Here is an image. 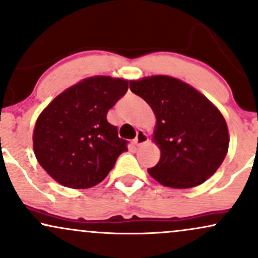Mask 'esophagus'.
<instances>
[{
	"label": "esophagus",
	"mask_w": 258,
	"mask_h": 258,
	"mask_svg": "<svg viewBox=\"0 0 258 258\" xmlns=\"http://www.w3.org/2000/svg\"><path fill=\"white\" fill-rule=\"evenodd\" d=\"M149 142V138H148V136L144 133L143 131H138L137 132V137L135 138V144L137 147H141L143 146V144H146Z\"/></svg>",
	"instance_id": "esophagus-1"
}]
</instances>
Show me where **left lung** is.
<instances>
[{"instance_id":"1","label":"left lung","mask_w":258,"mask_h":258,"mask_svg":"<svg viewBox=\"0 0 258 258\" xmlns=\"http://www.w3.org/2000/svg\"><path fill=\"white\" fill-rule=\"evenodd\" d=\"M156 117L154 142L161 156L148 172L160 184L185 189L204 183L226 158L229 135L223 115L204 94L178 79L155 75L130 81Z\"/></svg>"}]
</instances>
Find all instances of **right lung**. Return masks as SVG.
Instances as JSON below:
<instances>
[{"label":"right lung","mask_w":258,"mask_h":258,"mask_svg":"<svg viewBox=\"0 0 258 258\" xmlns=\"http://www.w3.org/2000/svg\"><path fill=\"white\" fill-rule=\"evenodd\" d=\"M127 90V80L93 76L61 92L41 112L34 153L55 182L73 189L97 185L127 152V141L106 120Z\"/></svg>","instance_id":"1"}]
</instances>
